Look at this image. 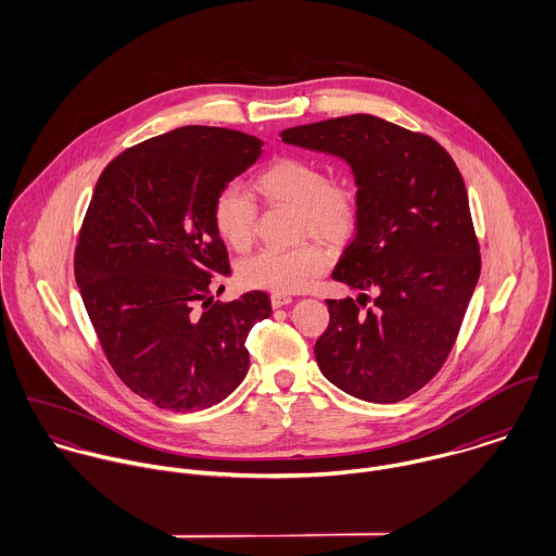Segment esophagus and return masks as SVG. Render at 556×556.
<instances>
[{
    "label": "esophagus",
    "instance_id": "obj_1",
    "mask_svg": "<svg viewBox=\"0 0 556 556\" xmlns=\"http://www.w3.org/2000/svg\"><path fill=\"white\" fill-rule=\"evenodd\" d=\"M291 302H293V298H291V295H287V293H271V306H274V308L289 306Z\"/></svg>",
    "mask_w": 556,
    "mask_h": 556
}]
</instances>
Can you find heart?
I'll list each match as a JSON object with an SVG mask.
<instances>
[{
    "instance_id": "obj_1",
    "label": "heart",
    "mask_w": 556,
    "mask_h": 556,
    "mask_svg": "<svg viewBox=\"0 0 556 556\" xmlns=\"http://www.w3.org/2000/svg\"><path fill=\"white\" fill-rule=\"evenodd\" d=\"M267 203L298 210V233L327 241L349 238L359 218V192L349 177H329L323 162L282 156L269 162L254 179ZM256 203L238 184H227L214 199L212 220L218 236L236 250H248L256 231ZM331 256L318 241L293 248H263L241 261L239 280L250 289L295 293L313 285Z\"/></svg>"
}]
</instances>
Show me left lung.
<instances>
[{
	"label": "left lung",
	"mask_w": 556,
	"mask_h": 556,
	"mask_svg": "<svg viewBox=\"0 0 556 556\" xmlns=\"http://www.w3.org/2000/svg\"><path fill=\"white\" fill-rule=\"evenodd\" d=\"M280 137L346 160L359 192L357 231L331 278L362 293L327 300L318 368L351 396L400 402L441 370L476 291L481 256L463 175L432 137L375 115Z\"/></svg>",
	"instance_id": "obj_1"
}]
</instances>
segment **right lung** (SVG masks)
I'll return each mask as SVG.
<instances>
[{
  "label": "right lung",
  "mask_w": 556,
  "mask_h": 556,
  "mask_svg": "<svg viewBox=\"0 0 556 556\" xmlns=\"http://www.w3.org/2000/svg\"><path fill=\"white\" fill-rule=\"evenodd\" d=\"M261 146L238 130L184 126L122 152L96 184L75 250L80 298L117 377L160 408L201 410L229 396L248 372V331L271 315L263 291L212 298L231 274L212 205Z\"/></svg>",
  "instance_id": "right-lung-1"
}]
</instances>
